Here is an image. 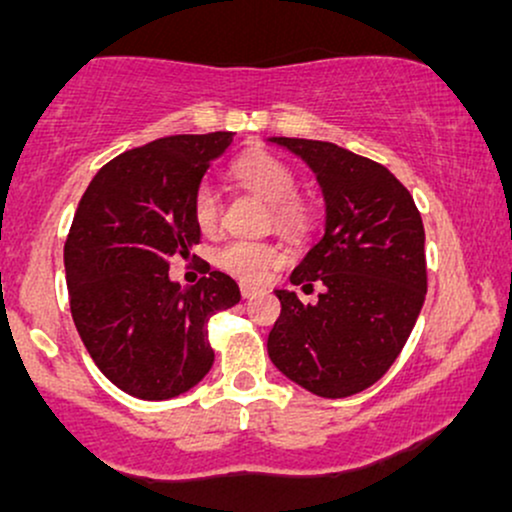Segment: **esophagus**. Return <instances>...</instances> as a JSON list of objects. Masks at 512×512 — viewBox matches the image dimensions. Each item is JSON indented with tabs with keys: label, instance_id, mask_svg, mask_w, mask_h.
Listing matches in <instances>:
<instances>
[{
	"label": "esophagus",
	"instance_id": "1",
	"mask_svg": "<svg viewBox=\"0 0 512 512\" xmlns=\"http://www.w3.org/2000/svg\"><path fill=\"white\" fill-rule=\"evenodd\" d=\"M264 289H260V286H252V284H240V293H243V298H255L260 296Z\"/></svg>",
	"mask_w": 512,
	"mask_h": 512
}]
</instances>
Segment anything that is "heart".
<instances>
[{
	"mask_svg": "<svg viewBox=\"0 0 512 512\" xmlns=\"http://www.w3.org/2000/svg\"><path fill=\"white\" fill-rule=\"evenodd\" d=\"M231 175L245 190L272 207L274 226L286 233H301L308 226V209L298 202V175L281 158L272 154H250L233 163ZM192 219L202 233H214L221 223V199L211 185H199L192 197ZM281 262V250L272 243L228 240L216 252V264L223 272L243 281H262Z\"/></svg>",
	"mask_w": 512,
	"mask_h": 512,
	"instance_id": "heart-1",
	"label": "heart"
}]
</instances>
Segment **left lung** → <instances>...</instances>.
Here are the masks:
<instances>
[{"instance_id":"left-lung-1","label":"left lung","mask_w":512,"mask_h":512,"mask_svg":"<svg viewBox=\"0 0 512 512\" xmlns=\"http://www.w3.org/2000/svg\"><path fill=\"white\" fill-rule=\"evenodd\" d=\"M301 156L325 197V233L291 272L320 281L315 305L274 291L281 315L267 339L286 378L317 397L366 390L407 344L426 298L424 221L407 187L380 163L330 142L269 137Z\"/></svg>"}]
</instances>
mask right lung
Returning <instances> with one entry per match:
<instances>
[{"label": "right lung", "mask_w": 512, "mask_h": 512, "mask_svg": "<svg viewBox=\"0 0 512 512\" xmlns=\"http://www.w3.org/2000/svg\"><path fill=\"white\" fill-rule=\"evenodd\" d=\"M231 142L233 132L175 134L125 151L74 214L64 272L76 332L105 378L137 399L192 390L214 363L209 317L240 301L216 269L187 289L168 276L170 257L187 260L202 238L192 197Z\"/></svg>", "instance_id": "1"}]
</instances>
